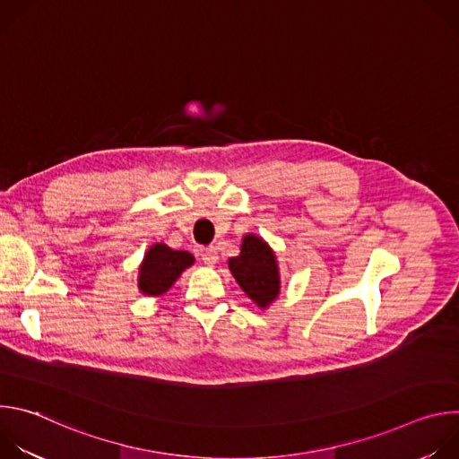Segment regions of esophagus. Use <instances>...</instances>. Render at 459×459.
I'll return each instance as SVG.
<instances>
[{
	"label": "esophagus",
	"instance_id": "esophagus-1",
	"mask_svg": "<svg viewBox=\"0 0 459 459\" xmlns=\"http://www.w3.org/2000/svg\"><path fill=\"white\" fill-rule=\"evenodd\" d=\"M202 259H204L205 265L212 267V265L216 264V261H218V252H216V248H214V247L204 248V250H202Z\"/></svg>",
	"mask_w": 459,
	"mask_h": 459
}]
</instances>
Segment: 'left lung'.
Instances as JSON below:
<instances>
[{
  "instance_id": "1",
  "label": "left lung",
  "mask_w": 459,
  "mask_h": 459,
  "mask_svg": "<svg viewBox=\"0 0 459 459\" xmlns=\"http://www.w3.org/2000/svg\"><path fill=\"white\" fill-rule=\"evenodd\" d=\"M229 269L257 307L267 308L280 296L281 281L276 254L259 236L247 234L243 238L241 252L229 259Z\"/></svg>"
}]
</instances>
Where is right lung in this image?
I'll return each mask as SVG.
<instances>
[{"label": "right lung", "mask_w": 459, "mask_h": 459, "mask_svg": "<svg viewBox=\"0 0 459 459\" xmlns=\"http://www.w3.org/2000/svg\"><path fill=\"white\" fill-rule=\"evenodd\" d=\"M192 264L194 255L190 252L154 243L140 265L138 287L145 296H163Z\"/></svg>", "instance_id": "obj_1"}]
</instances>
